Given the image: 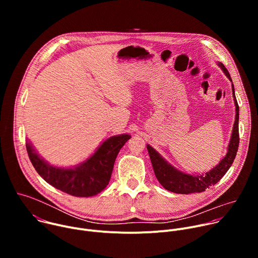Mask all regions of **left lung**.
I'll return each mask as SVG.
<instances>
[{"label": "left lung", "mask_w": 258, "mask_h": 258, "mask_svg": "<svg viewBox=\"0 0 258 258\" xmlns=\"http://www.w3.org/2000/svg\"><path fill=\"white\" fill-rule=\"evenodd\" d=\"M218 66L222 68L227 78L232 82L228 69L223 63L218 62ZM232 92L234 103L236 106V116L235 122L232 131L231 140L227 149V154L222 158L213 168L202 174H190L182 172L168 163L154 148L150 145H147L152 166L155 175L161 186L167 191L176 194H191V193H201L207 188L215 185V183L222 178L229 168L232 166L234 159L236 157L238 147H239V106L235 96L234 85L232 84Z\"/></svg>", "instance_id": "8db88e82"}]
</instances>
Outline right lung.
<instances>
[{
    "label": "right lung",
    "instance_id": "add662e5",
    "mask_svg": "<svg viewBox=\"0 0 258 258\" xmlns=\"http://www.w3.org/2000/svg\"><path fill=\"white\" fill-rule=\"evenodd\" d=\"M128 139V134L110 137L87 160L71 167L51 165L28 140L26 150L35 170L51 186L72 196L92 197L107 187L117 154Z\"/></svg>",
    "mask_w": 258,
    "mask_h": 258
}]
</instances>
